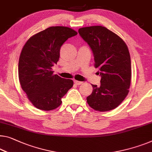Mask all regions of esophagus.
<instances>
[{
  "label": "esophagus",
  "instance_id": "1",
  "mask_svg": "<svg viewBox=\"0 0 152 152\" xmlns=\"http://www.w3.org/2000/svg\"><path fill=\"white\" fill-rule=\"evenodd\" d=\"M74 83L76 84V85H83V82H81V81H78V80H74Z\"/></svg>",
  "mask_w": 152,
  "mask_h": 152
}]
</instances>
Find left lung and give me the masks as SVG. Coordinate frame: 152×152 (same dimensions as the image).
I'll list each match as a JSON object with an SVG mask.
<instances>
[{"mask_svg": "<svg viewBox=\"0 0 152 152\" xmlns=\"http://www.w3.org/2000/svg\"><path fill=\"white\" fill-rule=\"evenodd\" d=\"M81 37L89 44L99 68L100 86L92 85L87 102L93 109L101 112L117 108L128 94L131 82V60L128 46L117 34L104 26L79 28Z\"/></svg>", "mask_w": 152, "mask_h": 152, "instance_id": "1", "label": "left lung"}]
</instances>
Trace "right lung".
<instances>
[{
    "mask_svg": "<svg viewBox=\"0 0 152 152\" xmlns=\"http://www.w3.org/2000/svg\"><path fill=\"white\" fill-rule=\"evenodd\" d=\"M77 34L69 27L51 26L33 35L24 44L18 63V76L22 90L36 108L55 109L73 87V80L53 74L52 67L59 59L62 45Z\"/></svg>",
    "mask_w": 152,
    "mask_h": 152,
    "instance_id": "1",
    "label": "right lung"
}]
</instances>
